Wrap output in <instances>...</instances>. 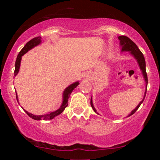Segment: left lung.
Masks as SVG:
<instances>
[{
  "instance_id": "left-lung-1",
  "label": "left lung",
  "mask_w": 160,
  "mask_h": 160,
  "mask_svg": "<svg viewBox=\"0 0 160 160\" xmlns=\"http://www.w3.org/2000/svg\"><path fill=\"white\" fill-rule=\"evenodd\" d=\"M119 39L120 41V45L122 46V51L130 52L131 54L134 56V58L137 60L138 62L139 66H140V68H141V70L142 71V73H143V78H144V79H145V82H146V92H145V95H144L143 99L141 100V102L138 105V106L136 107V108H135L134 110L131 112L130 114L129 115V116H131V115H132L133 113H135V111L138 109L140 106H141L142 102H143L144 98H145L146 94V89H147V84H148V77H147V73H146V62H145V59H144L143 53L140 51V49H138V47H137V45L135 44V43L133 42V41L131 40L130 38H129L128 37H127V36H119ZM90 104H91L92 108H93V110L95 111V112H96L95 107H94V106H93L92 101V98L90 100Z\"/></svg>"
}]
</instances>
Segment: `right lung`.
<instances>
[{"mask_svg":"<svg viewBox=\"0 0 160 160\" xmlns=\"http://www.w3.org/2000/svg\"><path fill=\"white\" fill-rule=\"evenodd\" d=\"M41 38L40 36L36 37V38H33L31 40L28 41V42L26 43L25 47L22 48V49L19 52V53L18 55H17L16 62H15V70H14V76H17V74L18 73L19 70V67H20V62H21V59H22V56L24 55L26 52L29 51L30 49H31L32 48H33L36 46L38 45L39 43H41ZM79 82H75L73 84H72L71 85H70L69 87H68L66 89H65L64 92H63V101H62V106H60V108L58 109V110L54 111V112H51L48 114L46 115H41V116H37V115H33L32 113H28L27 111H25V109H23L25 111V112L27 113V114L29 116L30 118L33 119L35 120H49V119H52L54 117H55L56 116H58L59 114H60L63 111L65 110V108H66L68 106V98L71 95V94L74 89L76 88V87L78 86ZM16 97H17V100H18V98H17V95L16 93Z\"/></svg>","mask_w":160,"mask_h":160,"instance_id":"right-lung-1","label":"right lung"}]
</instances>
